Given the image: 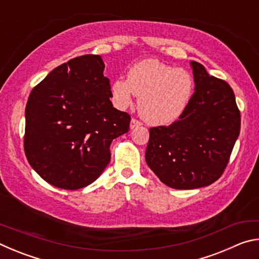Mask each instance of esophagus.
<instances>
[{
	"instance_id": "obj_1",
	"label": "esophagus",
	"mask_w": 259,
	"mask_h": 259,
	"mask_svg": "<svg viewBox=\"0 0 259 259\" xmlns=\"http://www.w3.org/2000/svg\"><path fill=\"white\" fill-rule=\"evenodd\" d=\"M142 125V122L137 119H133L130 122V128L131 129H135V128H138V126Z\"/></svg>"
}]
</instances>
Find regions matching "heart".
Segmentation results:
<instances>
[{
    "instance_id": "1",
    "label": "heart",
    "mask_w": 259,
    "mask_h": 259,
    "mask_svg": "<svg viewBox=\"0 0 259 259\" xmlns=\"http://www.w3.org/2000/svg\"><path fill=\"white\" fill-rule=\"evenodd\" d=\"M119 107H128L140 97L138 109L154 125L172 123L181 117L193 95V80L185 69L175 68L157 59H144L129 68L128 77L116 78L111 87Z\"/></svg>"
}]
</instances>
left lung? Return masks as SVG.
I'll list each match as a JSON object with an SVG mask.
<instances>
[{"label": "left lung", "mask_w": 259, "mask_h": 259, "mask_svg": "<svg viewBox=\"0 0 259 259\" xmlns=\"http://www.w3.org/2000/svg\"><path fill=\"white\" fill-rule=\"evenodd\" d=\"M195 91L181 117L150 129L145 159L160 181L177 190L208 186L224 172L241 126L232 88L191 61Z\"/></svg>", "instance_id": "8db88e82"}]
</instances>
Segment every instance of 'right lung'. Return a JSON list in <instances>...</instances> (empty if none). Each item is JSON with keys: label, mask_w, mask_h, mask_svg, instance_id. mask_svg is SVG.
Segmentation results:
<instances>
[{"label": "right lung", "mask_w": 259, "mask_h": 259, "mask_svg": "<svg viewBox=\"0 0 259 259\" xmlns=\"http://www.w3.org/2000/svg\"><path fill=\"white\" fill-rule=\"evenodd\" d=\"M98 55L68 60L33 88L26 105L24 150L51 185L78 190L97 179L111 160L113 139L128 133L131 117L114 108Z\"/></svg>", "instance_id": "obj_1"}]
</instances>
